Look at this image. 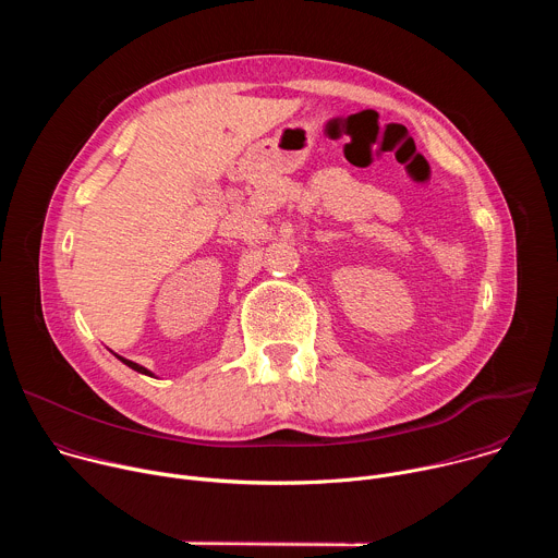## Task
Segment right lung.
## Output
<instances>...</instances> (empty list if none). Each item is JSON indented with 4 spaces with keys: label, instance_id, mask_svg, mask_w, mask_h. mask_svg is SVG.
Returning <instances> with one entry per match:
<instances>
[{
    "label": "right lung",
    "instance_id": "add662e5",
    "mask_svg": "<svg viewBox=\"0 0 558 558\" xmlns=\"http://www.w3.org/2000/svg\"><path fill=\"white\" fill-rule=\"evenodd\" d=\"M117 357H119V355H117ZM119 360H121V362H123V364H128V366H130V368H134V371H138V373H143V375H151V373H149V371H147V368H145V366H141V364H136V362H130V360H125V357H119Z\"/></svg>",
    "mask_w": 558,
    "mask_h": 558
}]
</instances>
